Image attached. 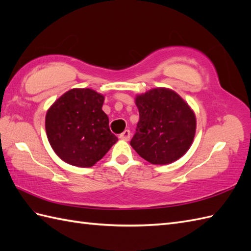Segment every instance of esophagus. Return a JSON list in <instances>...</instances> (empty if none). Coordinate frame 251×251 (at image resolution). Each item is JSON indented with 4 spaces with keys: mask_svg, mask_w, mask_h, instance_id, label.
I'll list each match as a JSON object with an SVG mask.
<instances>
[{
    "mask_svg": "<svg viewBox=\"0 0 251 251\" xmlns=\"http://www.w3.org/2000/svg\"><path fill=\"white\" fill-rule=\"evenodd\" d=\"M119 138H120L121 140H124V141H129V139H130V131L128 130V129L124 130L123 132H122V133L120 134Z\"/></svg>",
    "mask_w": 251,
    "mask_h": 251,
    "instance_id": "1",
    "label": "esophagus"
}]
</instances>
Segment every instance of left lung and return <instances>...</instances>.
<instances>
[{
  "mask_svg": "<svg viewBox=\"0 0 251 251\" xmlns=\"http://www.w3.org/2000/svg\"><path fill=\"white\" fill-rule=\"evenodd\" d=\"M140 120L130 145L152 164L176 161L188 151L196 131V118L175 91L151 89L136 98Z\"/></svg>",
  "mask_w": 251,
  "mask_h": 251,
  "instance_id": "8db88e82",
  "label": "left lung"
}]
</instances>
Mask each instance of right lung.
<instances>
[{
    "label": "right lung",
    "mask_w": 251,
    "mask_h": 251,
    "mask_svg": "<svg viewBox=\"0 0 251 251\" xmlns=\"http://www.w3.org/2000/svg\"><path fill=\"white\" fill-rule=\"evenodd\" d=\"M104 100L94 90L72 89L48 110L49 142L64 162L90 168L118 141L109 129V119L101 109Z\"/></svg>",
    "instance_id": "obj_1"
}]
</instances>
